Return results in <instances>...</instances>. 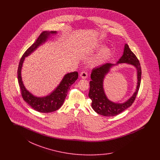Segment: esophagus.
Instances as JSON below:
<instances>
[{
    "label": "esophagus",
    "mask_w": 160,
    "mask_h": 160,
    "mask_svg": "<svg viewBox=\"0 0 160 160\" xmlns=\"http://www.w3.org/2000/svg\"><path fill=\"white\" fill-rule=\"evenodd\" d=\"M80 77L82 78H86L88 77V73L85 71H82L81 73H80Z\"/></svg>",
    "instance_id": "esophagus-1"
}]
</instances>
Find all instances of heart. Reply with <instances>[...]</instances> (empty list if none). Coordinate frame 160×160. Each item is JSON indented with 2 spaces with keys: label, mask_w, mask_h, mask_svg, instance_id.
<instances>
[{
  "label": "heart",
  "mask_w": 160,
  "mask_h": 160,
  "mask_svg": "<svg viewBox=\"0 0 160 160\" xmlns=\"http://www.w3.org/2000/svg\"><path fill=\"white\" fill-rule=\"evenodd\" d=\"M110 53V50L109 48H106L104 49L101 54H99V56L96 59H95L93 62V63L94 64H97V63H98L102 61L104 59H105L106 57H107L109 54Z\"/></svg>",
  "instance_id": "heart-1"
}]
</instances>
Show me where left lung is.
<instances>
[{"mask_svg":"<svg viewBox=\"0 0 160 160\" xmlns=\"http://www.w3.org/2000/svg\"><path fill=\"white\" fill-rule=\"evenodd\" d=\"M127 62L134 66L137 69L138 85L136 92L133 96L123 103H115L107 98L103 88L104 77L110 68L118 63ZM142 69L140 63L136 56L130 50L128 44H125L123 54L116 64L106 63L98 68L92 69L90 82L89 97L92 100V107L98 114L104 116H114L120 114L131 106L136 98L141 82Z\"/></svg>","mask_w":160,"mask_h":160,"instance_id":"obj_1","label":"left lung"}]
</instances>
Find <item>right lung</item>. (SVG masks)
<instances>
[{
	"mask_svg": "<svg viewBox=\"0 0 160 160\" xmlns=\"http://www.w3.org/2000/svg\"><path fill=\"white\" fill-rule=\"evenodd\" d=\"M54 33H56V31H44L41 33L36 41L23 54L19 62L17 71L18 82L23 99L35 110L41 113H50L58 110L62 106L71 86L76 81L78 77L77 71L67 74L56 89L49 95L44 97H37L25 88L21 76V70L25 58L45 42L50 34Z\"/></svg>",
	"mask_w": 160,
	"mask_h": 160,
	"instance_id": "add662e5",
	"label": "right lung"
}]
</instances>
